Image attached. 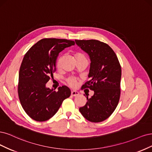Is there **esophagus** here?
<instances>
[{
    "mask_svg": "<svg viewBox=\"0 0 152 152\" xmlns=\"http://www.w3.org/2000/svg\"><path fill=\"white\" fill-rule=\"evenodd\" d=\"M79 94H79V92L77 91H75V90L71 91V95H72V96H77V95H78Z\"/></svg>",
    "mask_w": 152,
    "mask_h": 152,
    "instance_id": "obj_1",
    "label": "esophagus"
}]
</instances>
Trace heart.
I'll return each instance as SVG.
<instances>
[{
  "label": "heart",
  "instance_id": "heart-1",
  "mask_svg": "<svg viewBox=\"0 0 152 152\" xmlns=\"http://www.w3.org/2000/svg\"><path fill=\"white\" fill-rule=\"evenodd\" d=\"M75 57L76 58V61H80V60H86L87 59L85 54H83V53L81 52L75 53ZM61 65V57H60L57 60V67L58 68H60ZM67 82L68 83V85H69L71 87H75L77 85V81H76V80L74 79V78H68V79L67 80Z\"/></svg>",
  "mask_w": 152,
  "mask_h": 152
}]
</instances>
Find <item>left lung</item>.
Returning a JSON list of instances; mask_svg holds the SVG:
<instances>
[{
  "instance_id": "obj_1",
  "label": "left lung",
  "mask_w": 152,
  "mask_h": 152,
  "mask_svg": "<svg viewBox=\"0 0 152 152\" xmlns=\"http://www.w3.org/2000/svg\"><path fill=\"white\" fill-rule=\"evenodd\" d=\"M76 43L90 56L88 77L83 88L94 91L91 98L80 108L86 119L92 122L104 121L117 107L121 95V67L114 50L107 43L96 40H76Z\"/></svg>"
}]
</instances>
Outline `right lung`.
I'll return each instance as SVG.
<instances>
[{
  "instance_id": "right-lung-1",
  "label": "right lung",
  "mask_w": 152,
  "mask_h": 152,
  "mask_svg": "<svg viewBox=\"0 0 152 152\" xmlns=\"http://www.w3.org/2000/svg\"><path fill=\"white\" fill-rule=\"evenodd\" d=\"M75 42L66 39L44 38L32 46L24 55L19 72L18 92L26 113L36 121H45L54 115L62 102L71 95L66 86L58 91L46 87L56 69V60L65 48Z\"/></svg>"
}]
</instances>
